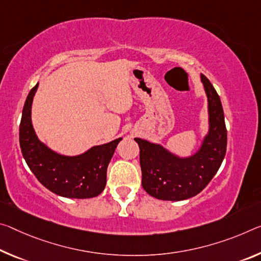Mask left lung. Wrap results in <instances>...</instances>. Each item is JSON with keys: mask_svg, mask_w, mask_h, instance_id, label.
Segmentation results:
<instances>
[{"mask_svg": "<svg viewBox=\"0 0 261 261\" xmlns=\"http://www.w3.org/2000/svg\"><path fill=\"white\" fill-rule=\"evenodd\" d=\"M201 79L208 95L210 131L198 153L179 159L159 145L135 138L140 150L143 188L159 200L181 201L197 195L212 181L225 156L227 136L221 98L206 76L201 74Z\"/></svg>", "mask_w": 261, "mask_h": 261, "instance_id": "8db88e82", "label": "left lung"}]
</instances>
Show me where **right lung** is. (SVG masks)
<instances>
[{
  "label": "right lung",
  "mask_w": 261,
  "mask_h": 261,
  "mask_svg": "<svg viewBox=\"0 0 261 261\" xmlns=\"http://www.w3.org/2000/svg\"><path fill=\"white\" fill-rule=\"evenodd\" d=\"M37 84L29 93L19 124V145L29 168L39 182L52 193L64 197L90 198L103 192L107 168L122 138L94 146L77 156L59 155L41 144L31 123L32 98Z\"/></svg>",
  "instance_id": "1"
}]
</instances>
